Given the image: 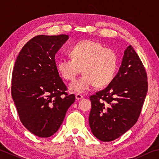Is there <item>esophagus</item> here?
Returning a JSON list of instances; mask_svg holds the SVG:
<instances>
[{"label": "esophagus", "instance_id": "obj_1", "mask_svg": "<svg viewBox=\"0 0 159 159\" xmlns=\"http://www.w3.org/2000/svg\"><path fill=\"white\" fill-rule=\"evenodd\" d=\"M83 96L82 94H76V99L80 100V99H83Z\"/></svg>", "mask_w": 159, "mask_h": 159}]
</instances>
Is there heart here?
Returning <instances> with one entry per match:
<instances>
[{"label":"heart","instance_id":"heart-1","mask_svg":"<svg viewBox=\"0 0 159 159\" xmlns=\"http://www.w3.org/2000/svg\"><path fill=\"white\" fill-rule=\"evenodd\" d=\"M71 59L62 57L57 62V70L63 79H75L81 71L83 76L70 85V90L86 92L96 84L104 86L113 79L117 65L115 51L103 47L99 42L85 39L80 41L69 50Z\"/></svg>","mask_w":159,"mask_h":159}]
</instances>
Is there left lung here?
I'll list each match as a JSON object with an SVG mask.
<instances>
[{
	"label": "left lung",
	"instance_id": "1",
	"mask_svg": "<svg viewBox=\"0 0 159 159\" xmlns=\"http://www.w3.org/2000/svg\"><path fill=\"white\" fill-rule=\"evenodd\" d=\"M148 89L145 67L130 45L117 74L105 89L89 97V124L94 136L110 142L131 129L140 116Z\"/></svg>",
	"mask_w": 159,
	"mask_h": 159
}]
</instances>
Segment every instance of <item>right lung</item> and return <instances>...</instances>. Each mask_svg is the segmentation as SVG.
<instances>
[{"instance_id":"add662e5","label":"right lung","mask_w":159,"mask_h":159,"mask_svg":"<svg viewBox=\"0 0 159 159\" xmlns=\"http://www.w3.org/2000/svg\"><path fill=\"white\" fill-rule=\"evenodd\" d=\"M67 34L37 35L20 51L11 76V97L19 119L32 134L48 138L56 133L75 95L59 76L55 55Z\"/></svg>"}]
</instances>
